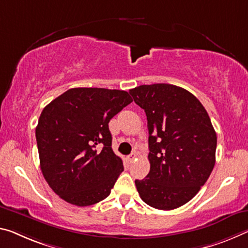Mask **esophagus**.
Segmentation results:
<instances>
[{"instance_id": "esophagus-1", "label": "esophagus", "mask_w": 248, "mask_h": 248, "mask_svg": "<svg viewBox=\"0 0 248 248\" xmlns=\"http://www.w3.org/2000/svg\"><path fill=\"white\" fill-rule=\"evenodd\" d=\"M135 159H136V153H131V155L128 156V162L131 163V162H133V160Z\"/></svg>"}]
</instances>
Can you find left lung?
Listing matches in <instances>:
<instances>
[{
  "instance_id": "8db88e82",
  "label": "left lung",
  "mask_w": 248,
  "mask_h": 248,
  "mask_svg": "<svg viewBox=\"0 0 248 248\" xmlns=\"http://www.w3.org/2000/svg\"><path fill=\"white\" fill-rule=\"evenodd\" d=\"M144 109L149 130L150 172L136 180L141 200L169 211L192 200L215 164L216 132L205 108L187 90L170 84L129 90Z\"/></svg>"
}]
</instances>
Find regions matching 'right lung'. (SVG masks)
<instances>
[{
    "instance_id": "right-lung-1",
    "label": "right lung",
    "mask_w": 248,
    "mask_h": 248,
    "mask_svg": "<svg viewBox=\"0 0 248 248\" xmlns=\"http://www.w3.org/2000/svg\"><path fill=\"white\" fill-rule=\"evenodd\" d=\"M130 103L124 90L72 88L43 109L35 130L41 170L64 201L88 206L110 194L124 166L108 124Z\"/></svg>"
}]
</instances>
